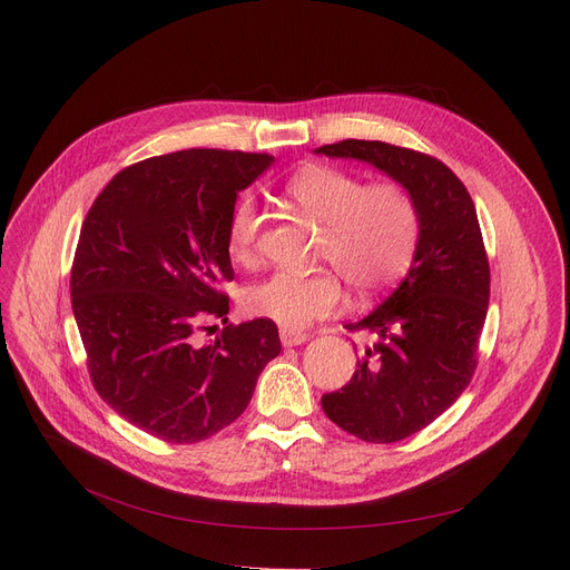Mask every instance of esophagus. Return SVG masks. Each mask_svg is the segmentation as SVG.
I'll return each instance as SVG.
<instances>
[{
    "mask_svg": "<svg viewBox=\"0 0 570 570\" xmlns=\"http://www.w3.org/2000/svg\"><path fill=\"white\" fill-rule=\"evenodd\" d=\"M279 340H282V344L288 348V346H301V344H305V342L309 340V335H305V333H301V331H293V327H282V331H279Z\"/></svg>",
    "mask_w": 570,
    "mask_h": 570,
    "instance_id": "esophagus-1",
    "label": "esophagus"
}]
</instances>
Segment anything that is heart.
I'll list each match as a JSON object with an SVG mask.
<instances>
[{
    "instance_id": "heart-1",
    "label": "heart",
    "mask_w": 570,
    "mask_h": 570,
    "mask_svg": "<svg viewBox=\"0 0 570 570\" xmlns=\"http://www.w3.org/2000/svg\"><path fill=\"white\" fill-rule=\"evenodd\" d=\"M286 196L325 228L323 258L333 263L346 284L376 293L400 279L415 254L417 207L411 194L393 183L365 185L361 177L333 168L309 166L291 177ZM261 230L258 207L252 198L237 200L228 217V252L245 263L256 252ZM342 303V284L333 273H279L245 291V312L284 327H303L333 314Z\"/></svg>"
}]
</instances>
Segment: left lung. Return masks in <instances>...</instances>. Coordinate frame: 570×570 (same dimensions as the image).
Instances as JSON below:
<instances>
[{
    "instance_id": "left-lung-1",
    "label": "left lung",
    "mask_w": 570,
    "mask_h": 570,
    "mask_svg": "<svg viewBox=\"0 0 570 570\" xmlns=\"http://www.w3.org/2000/svg\"><path fill=\"white\" fill-rule=\"evenodd\" d=\"M314 155L355 159L404 187L421 230L409 273L372 314L346 331L376 337L337 393L323 395L325 415L370 443L421 432L464 393L490 303V265L475 207L460 177L434 157L381 140H342Z\"/></svg>"
}]
</instances>
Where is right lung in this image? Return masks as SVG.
<instances>
[{
  "mask_svg": "<svg viewBox=\"0 0 570 570\" xmlns=\"http://www.w3.org/2000/svg\"><path fill=\"white\" fill-rule=\"evenodd\" d=\"M269 155L183 149L119 170L85 217L71 307L97 393L131 425L168 443L217 434L247 409L279 355L277 325L226 323L233 279L228 217Z\"/></svg>",
  "mask_w": 570,
  "mask_h": 570,
  "instance_id": "add662e5",
  "label": "right lung"
}]
</instances>
